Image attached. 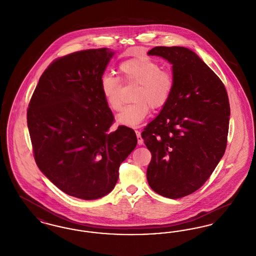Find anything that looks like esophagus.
Instances as JSON below:
<instances>
[{
	"instance_id": "esophagus-1",
	"label": "esophagus",
	"mask_w": 256,
	"mask_h": 256,
	"mask_svg": "<svg viewBox=\"0 0 256 256\" xmlns=\"http://www.w3.org/2000/svg\"><path fill=\"white\" fill-rule=\"evenodd\" d=\"M135 134H136V136H137L138 145H139V146H142V145L144 144V140H143V138H142V136H141V132H139V130H135Z\"/></svg>"
}]
</instances>
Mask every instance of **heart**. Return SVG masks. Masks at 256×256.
<instances>
[{"label":"heart","instance_id":"1","mask_svg":"<svg viewBox=\"0 0 256 256\" xmlns=\"http://www.w3.org/2000/svg\"><path fill=\"white\" fill-rule=\"evenodd\" d=\"M119 71L126 82L138 84L134 92L135 102L124 108L117 116V122L122 126L135 128L145 120L150 108L159 110L169 100L174 86V76L169 71L161 70L156 61L146 56H136L122 61ZM100 92L110 110L121 108L122 82L119 78L104 74L100 78Z\"/></svg>","mask_w":256,"mask_h":256}]
</instances>
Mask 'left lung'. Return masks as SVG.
<instances>
[{"label":"left lung","instance_id":"left-lung-1","mask_svg":"<svg viewBox=\"0 0 256 256\" xmlns=\"http://www.w3.org/2000/svg\"><path fill=\"white\" fill-rule=\"evenodd\" d=\"M148 54L170 62L174 86L141 134L152 154L146 180L156 193L180 198L200 188L222 158L230 102L218 76L193 50L154 47Z\"/></svg>","mask_w":256,"mask_h":256}]
</instances>
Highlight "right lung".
Instances as JSON below:
<instances>
[{"instance_id": "right-lung-1", "label": "right lung", "mask_w": 256, "mask_h": 256, "mask_svg": "<svg viewBox=\"0 0 256 256\" xmlns=\"http://www.w3.org/2000/svg\"><path fill=\"white\" fill-rule=\"evenodd\" d=\"M114 52H76L39 78L26 113L38 168L62 192L86 200L110 193L119 167L137 145L132 128L110 130L114 117L100 78Z\"/></svg>"}]
</instances>
